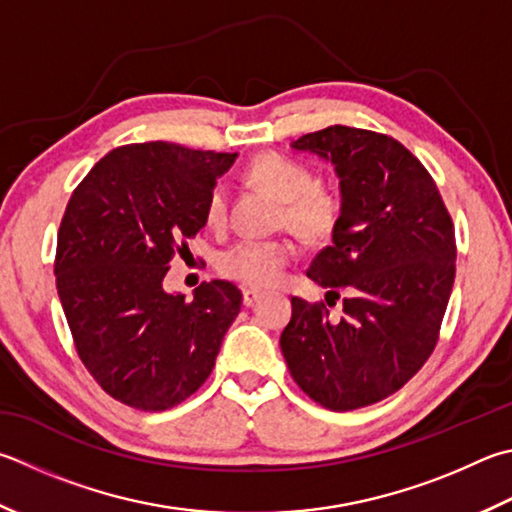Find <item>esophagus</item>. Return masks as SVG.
I'll use <instances>...</instances> for the list:
<instances>
[{
  "instance_id": "obj_1",
  "label": "esophagus",
  "mask_w": 512,
  "mask_h": 512,
  "mask_svg": "<svg viewBox=\"0 0 512 512\" xmlns=\"http://www.w3.org/2000/svg\"><path fill=\"white\" fill-rule=\"evenodd\" d=\"M257 300H262V291H255V288H246V291H244V306H253Z\"/></svg>"
}]
</instances>
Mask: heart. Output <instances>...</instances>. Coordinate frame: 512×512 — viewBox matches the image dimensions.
Segmentation results:
<instances>
[{
	"label": "heart",
	"mask_w": 512,
	"mask_h": 512,
	"mask_svg": "<svg viewBox=\"0 0 512 512\" xmlns=\"http://www.w3.org/2000/svg\"><path fill=\"white\" fill-rule=\"evenodd\" d=\"M248 179L282 201L280 226L293 230L306 241H324L336 230L342 203L331 188L315 183L311 167L282 154H264L248 167ZM228 194L224 185H215L206 201V224L219 228L226 224ZM295 257L288 239H244L226 248L217 259L221 275L239 284L266 288L280 280L286 264Z\"/></svg>",
	"instance_id": "b5f03b06"
}]
</instances>
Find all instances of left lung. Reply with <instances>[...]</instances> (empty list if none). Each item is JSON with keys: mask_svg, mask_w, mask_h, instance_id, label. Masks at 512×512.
I'll return each mask as SVG.
<instances>
[{"mask_svg": "<svg viewBox=\"0 0 512 512\" xmlns=\"http://www.w3.org/2000/svg\"><path fill=\"white\" fill-rule=\"evenodd\" d=\"M291 147L336 167L342 212L306 275L336 300L340 288L349 295L338 320L293 297L280 347L315 403L358 410L398 392L434 351L454 284V226L430 172L392 136L333 125Z\"/></svg>", "mask_w": 512, "mask_h": 512, "instance_id": "8db88e82", "label": "left lung"}]
</instances>
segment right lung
Returning <instances> with one entry per match:
<instances>
[{
    "label": "right lung",
    "mask_w": 512,
    "mask_h": 512,
    "mask_svg": "<svg viewBox=\"0 0 512 512\" xmlns=\"http://www.w3.org/2000/svg\"><path fill=\"white\" fill-rule=\"evenodd\" d=\"M235 159L163 141L116 147L64 210L55 284L78 356L136 410H170L197 392L241 309V291L224 280L203 282L190 302L163 288Z\"/></svg>",
    "instance_id": "obj_1"
}]
</instances>
